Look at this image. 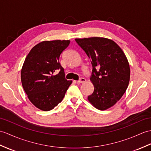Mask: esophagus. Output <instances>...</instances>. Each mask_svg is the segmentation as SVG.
Listing matches in <instances>:
<instances>
[{"label":"esophagus","mask_w":151,"mask_h":151,"mask_svg":"<svg viewBox=\"0 0 151 151\" xmlns=\"http://www.w3.org/2000/svg\"><path fill=\"white\" fill-rule=\"evenodd\" d=\"M86 80L85 78H80V80H79L77 82L79 83H83V82H85Z\"/></svg>","instance_id":"esophagus-1"}]
</instances>
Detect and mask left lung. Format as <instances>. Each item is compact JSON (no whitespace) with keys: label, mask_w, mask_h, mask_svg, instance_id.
Instances as JSON below:
<instances>
[{"label":"left lung","mask_w":151,"mask_h":151,"mask_svg":"<svg viewBox=\"0 0 151 151\" xmlns=\"http://www.w3.org/2000/svg\"><path fill=\"white\" fill-rule=\"evenodd\" d=\"M91 62L90 80L94 91L87 98L99 110L113 106L124 95L130 80V67L124 51L113 40L103 37L76 38Z\"/></svg>","instance_id":"8db88e82"}]
</instances>
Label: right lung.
<instances>
[{
	"label": "right lung",
	"instance_id": "obj_1",
	"mask_svg": "<svg viewBox=\"0 0 151 151\" xmlns=\"http://www.w3.org/2000/svg\"><path fill=\"white\" fill-rule=\"evenodd\" d=\"M70 40L43 41L31 49L21 70V82L27 98L35 106L50 111L60 103L72 83L65 78L60 55ZM58 70L57 75L54 72Z\"/></svg>",
	"mask_w": 151,
	"mask_h": 151
}]
</instances>
